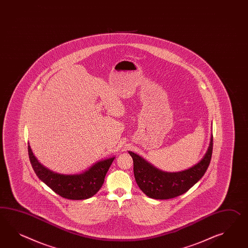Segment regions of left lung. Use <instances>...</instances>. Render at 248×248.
Segmentation results:
<instances>
[{
	"label": "left lung",
	"mask_w": 248,
	"mask_h": 248,
	"mask_svg": "<svg viewBox=\"0 0 248 248\" xmlns=\"http://www.w3.org/2000/svg\"><path fill=\"white\" fill-rule=\"evenodd\" d=\"M213 149V136L203 157L192 168L180 172H164L156 169L144 158L129 151L133 160V173L140 189L147 196L157 200L175 198L186 193L205 174Z\"/></svg>",
	"instance_id": "1"
}]
</instances>
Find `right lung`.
<instances>
[{"label": "right lung", "instance_id": "add662e5", "mask_svg": "<svg viewBox=\"0 0 248 248\" xmlns=\"http://www.w3.org/2000/svg\"><path fill=\"white\" fill-rule=\"evenodd\" d=\"M28 151L32 168L38 178L55 193L69 200L89 199L95 195L102 186L105 176L115 159L113 157L97 161L80 174L62 175L49 170L39 163L30 145L28 146Z\"/></svg>", "mask_w": 248, "mask_h": 248}]
</instances>
